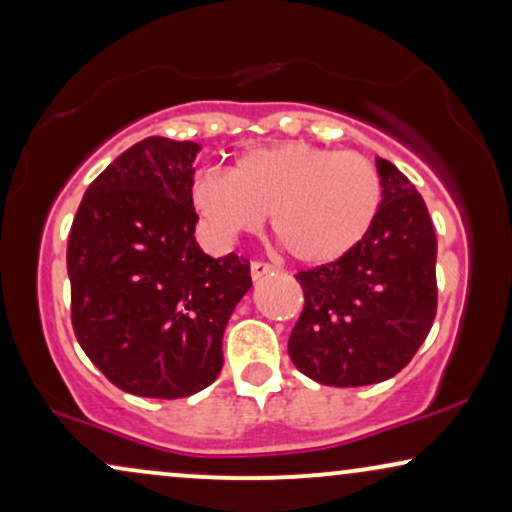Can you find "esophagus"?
<instances>
[{"label": "esophagus", "instance_id": "obj_1", "mask_svg": "<svg viewBox=\"0 0 512 512\" xmlns=\"http://www.w3.org/2000/svg\"><path fill=\"white\" fill-rule=\"evenodd\" d=\"M271 271H274V267H271V264H267V262H252V264H250L252 281H260V278L271 274Z\"/></svg>", "mask_w": 512, "mask_h": 512}]
</instances>
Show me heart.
<instances>
[{
	"label": "heart",
	"mask_w": 512,
	"mask_h": 512,
	"mask_svg": "<svg viewBox=\"0 0 512 512\" xmlns=\"http://www.w3.org/2000/svg\"><path fill=\"white\" fill-rule=\"evenodd\" d=\"M383 203V181L354 151L283 141L243 151L226 174H198L191 205L208 234L231 243L271 229L302 264H331L364 241Z\"/></svg>",
	"instance_id": "heart-1"
}]
</instances>
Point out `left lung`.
<instances>
[{"label":"left lung","instance_id":"1","mask_svg":"<svg viewBox=\"0 0 512 512\" xmlns=\"http://www.w3.org/2000/svg\"><path fill=\"white\" fill-rule=\"evenodd\" d=\"M383 203L349 255L300 271L304 309L288 354L331 387L383 383L413 359L437 312V236L425 200L390 160L375 158Z\"/></svg>","mask_w":512,"mask_h":512}]
</instances>
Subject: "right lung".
<instances>
[{
	"label": "right lung",
	"instance_id": "add662e5",
	"mask_svg": "<svg viewBox=\"0 0 512 512\" xmlns=\"http://www.w3.org/2000/svg\"><path fill=\"white\" fill-rule=\"evenodd\" d=\"M200 144L148 137L89 184L68 238L77 342L137 397H191L222 371L224 328L252 286L250 264L196 243Z\"/></svg>",
	"mask_w": 512,
	"mask_h": 512
}]
</instances>
